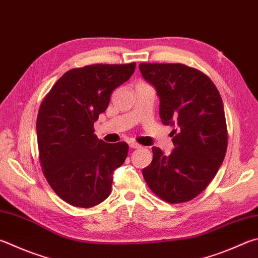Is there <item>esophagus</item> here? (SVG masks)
<instances>
[{
    "label": "esophagus",
    "mask_w": 258,
    "mask_h": 258,
    "mask_svg": "<svg viewBox=\"0 0 258 258\" xmlns=\"http://www.w3.org/2000/svg\"><path fill=\"white\" fill-rule=\"evenodd\" d=\"M130 147L132 148V149H140V148H142V145L137 143V142H131L130 143Z\"/></svg>",
    "instance_id": "1"
}]
</instances>
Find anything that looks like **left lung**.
<instances>
[{
  "instance_id": "1",
  "label": "left lung",
  "mask_w": 258,
  "mask_h": 258,
  "mask_svg": "<svg viewBox=\"0 0 258 258\" xmlns=\"http://www.w3.org/2000/svg\"><path fill=\"white\" fill-rule=\"evenodd\" d=\"M144 80L160 99L159 115L174 126L169 156L152 148L142 174L154 194L168 203L193 200L207 188L222 165L228 147L223 102L211 79L184 64L141 63Z\"/></svg>"
}]
</instances>
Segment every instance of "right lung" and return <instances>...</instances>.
<instances>
[{
  "label": "right lung",
  "mask_w": 258,
  "mask_h": 258,
  "mask_svg": "<svg viewBox=\"0 0 258 258\" xmlns=\"http://www.w3.org/2000/svg\"><path fill=\"white\" fill-rule=\"evenodd\" d=\"M137 63L93 64L64 73L37 116L39 161L49 186L65 202L92 208L108 198L113 174L128 152L126 142L106 143L93 124L110 95L131 78Z\"/></svg>",
  "instance_id": "1"
}]
</instances>
